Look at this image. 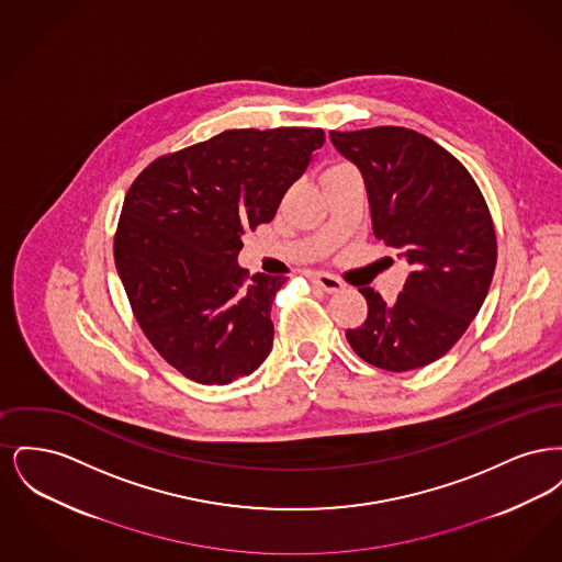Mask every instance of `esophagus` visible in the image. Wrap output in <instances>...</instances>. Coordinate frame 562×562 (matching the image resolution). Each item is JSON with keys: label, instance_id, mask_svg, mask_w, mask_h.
Returning a JSON list of instances; mask_svg holds the SVG:
<instances>
[{"label": "esophagus", "instance_id": "esophagus-1", "mask_svg": "<svg viewBox=\"0 0 562 562\" xmlns=\"http://www.w3.org/2000/svg\"><path fill=\"white\" fill-rule=\"evenodd\" d=\"M310 280H312V284H316L324 293L333 294L344 291V282L339 278L330 276V273H312Z\"/></svg>", "mask_w": 562, "mask_h": 562}]
</instances>
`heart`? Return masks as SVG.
Wrapping results in <instances>:
<instances>
[{"label": "heart", "instance_id": "obj_1", "mask_svg": "<svg viewBox=\"0 0 562 562\" xmlns=\"http://www.w3.org/2000/svg\"><path fill=\"white\" fill-rule=\"evenodd\" d=\"M349 164H344V161H337V164H333V166H328L326 168V172H324V177L326 175H330V172H335V170H341V168H348Z\"/></svg>", "mask_w": 562, "mask_h": 562}]
</instances>
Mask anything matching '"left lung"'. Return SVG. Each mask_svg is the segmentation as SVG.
Here are the masks:
<instances>
[{"mask_svg":"<svg viewBox=\"0 0 562 562\" xmlns=\"http://www.w3.org/2000/svg\"><path fill=\"white\" fill-rule=\"evenodd\" d=\"M330 140L367 183L374 236L398 250L411 273L394 305L360 289L369 314L348 328L369 364L402 373L445 356L476 318L497 263L495 225L474 177L426 134L402 126Z\"/></svg>","mask_w":562,"mask_h":562,"instance_id":"obj_1","label":"left lung"}]
</instances>
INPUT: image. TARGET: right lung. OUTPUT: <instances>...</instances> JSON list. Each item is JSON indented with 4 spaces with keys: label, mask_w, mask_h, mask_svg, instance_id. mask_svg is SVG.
Masks as SVG:
<instances>
[{
    "label": "right lung",
    "mask_w": 562,
    "mask_h": 562,
    "mask_svg": "<svg viewBox=\"0 0 562 562\" xmlns=\"http://www.w3.org/2000/svg\"><path fill=\"white\" fill-rule=\"evenodd\" d=\"M322 143V128L225 131L160 156L128 189L115 268L149 344L191 381L225 385L268 358L284 280L238 266L241 236L273 218Z\"/></svg>",
    "instance_id": "1"
}]
</instances>
